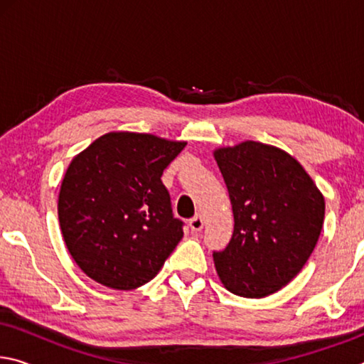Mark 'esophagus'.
<instances>
[{"mask_svg": "<svg viewBox=\"0 0 364 364\" xmlns=\"http://www.w3.org/2000/svg\"><path fill=\"white\" fill-rule=\"evenodd\" d=\"M189 226L194 232H199L202 228H204V218H202L200 215H196V217L189 220Z\"/></svg>", "mask_w": 364, "mask_h": 364, "instance_id": "obj_1", "label": "esophagus"}]
</instances>
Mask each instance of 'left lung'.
Wrapping results in <instances>:
<instances>
[{
	"mask_svg": "<svg viewBox=\"0 0 364 364\" xmlns=\"http://www.w3.org/2000/svg\"><path fill=\"white\" fill-rule=\"evenodd\" d=\"M232 204L231 241L213 252L228 291L260 299L304 268L324 221V199L304 167L278 147L245 141L215 151Z\"/></svg>",
	"mask_w": 364,
	"mask_h": 364,
	"instance_id": "obj_1",
	"label": "left lung"
}]
</instances>
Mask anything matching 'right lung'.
<instances>
[{"mask_svg":"<svg viewBox=\"0 0 364 364\" xmlns=\"http://www.w3.org/2000/svg\"><path fill=\"white\" fill-rule=\"evenodd\" d=\"M186 143L144 133L97 138L65 171L59 223L86 276L130 291L149 282L183 237L160 178Z\"/></svg>","mask_w":364,"mask_h":364,"instance_id":"1","label":"right lung"}]
</instances>
